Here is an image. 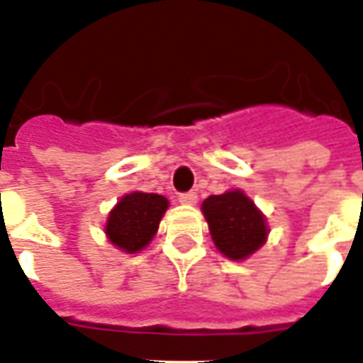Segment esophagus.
Masks as SVG:
<instances>
[{
	"instance_id": "34e87169",
	"label": "esophagus",
	"mask_w": 363,
	"mask_h": 363,
	"mask_svg": "<svg viewBox=\"0 0 363 363\" xmlns=\"http://www.w3.org/2000/svg\"><path fill=\"white\" fill-rule=\"evenodd\" d=\"M196 200H199V194H196V192H182L181 196H179V202H181V204H196Z\"/></svg>"
}]
</instances>
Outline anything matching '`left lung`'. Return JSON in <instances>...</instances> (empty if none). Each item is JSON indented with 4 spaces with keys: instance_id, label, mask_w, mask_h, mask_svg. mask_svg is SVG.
Instances as JSON below:
<instances>
[{
    "instance_id": "1",
    "label": "left lung",
    "mask_w": 363,
    "mask_h": 363,
    "mask_svg": "<svg viewBox=\"0 0 363 363\" xmlns=\"http://www.w3.org/2000/svg\"><path fill=\"white\" fill-rule=\"evenodd\" d=\"M210 235L218 252L228 259H245L259 250L267 240V224L261 210L242 190L212 194L202 202Z\"/></svg>"
}]
</instances>
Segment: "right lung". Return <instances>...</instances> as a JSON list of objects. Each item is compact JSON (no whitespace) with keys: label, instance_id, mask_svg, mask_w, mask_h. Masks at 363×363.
<instances>
[{"label":"right lung","instance_id":"add662e5","mask_svg":"<svg viewBox=\"0 0 363 363\" xmlns=\"http://www.w3.org/2000/svg\"><path fill=\"white\" fill-rule=\"evenodd\" d=\"M167 208L169 200L161 194L129 192L121 196L110 212L106 222V235L121 252H141L157 234Z\"/></svg>","mask_w":363,"mask_h":363}]
</instances>
